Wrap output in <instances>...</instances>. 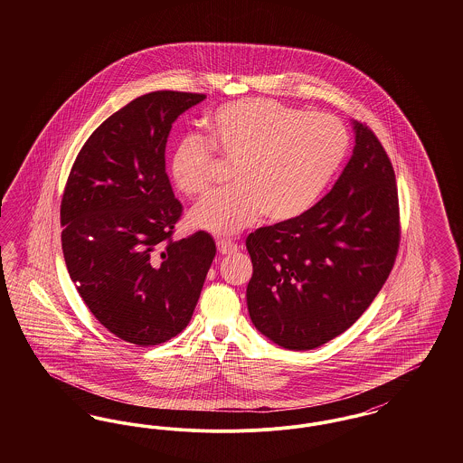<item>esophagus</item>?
Segmentation results:
<instances>
[{
  "label": "esophagus",
  "mask_w": 463,
  "mask_h": 463,
  "mask_svg": "<svg viewBox=\"0 0 463 463\" xmlns=\"http://www.w3.org/2000/svg\"><path fill=\"white\" fill-rule=\"evenodd\" d=\"M217 248H219V251H221L222 255H229V253L238 251V244L231 241V240H219V241H217Z\"/></svg>",
  "instance_id": "obj_1"
}]
</instances>
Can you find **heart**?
Listing matches in <instances>:
<instances>
[{
	"label": "heart",
	"instance_id": "b5f03b06",
	"mask_svg": "<svg viewBox=\"0 0 463 463\" xmlns=\"http://www.w3.org/2000/svg\"><path fill=\"white\" fill-rule=\"evenodd\" d=\"M210 142L185 135L170 172L187 196L210 185L215 151L234 163V185L208 194L189 221L215 234H234L262 213L272 222L300 217L319 199L349 151V133L331 114L295 109L270 99H242L208 119Z\"/></svg>",
	"mask_w": 463,
	"mask_h": 463
}]
</instances>
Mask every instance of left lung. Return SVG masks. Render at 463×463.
Segmentation results:
<instances>
[{
	"label": "left lung",
	"instance_id": "1",
	"mask_svg": "<svg viewBox=\"0 0 463 463\" xmlns=\"http://www.w3.org/2000/svg\"><path fill=\"white\" fill-rule=\"evenodd\" d=\"M354 132L353 156L325 198L246 238L251 323L289 351L316 349L351 328L396 262L394 168L366 125L354 121Z\"/></svg>",
	"mask_w": 463,
	"mask_h": 463
}]
</instances>
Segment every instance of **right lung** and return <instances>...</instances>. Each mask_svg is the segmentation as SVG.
Returning <instances> with one entry per match:
<instances>
[{
    "mask_svg": "<svg viewBox=\"0 0 463 463\" xmlns=\"http://www.w3.org/2000/svg\"><path fill=\"white\" fill-rule=\"evenodd\" d=\"M204 99L172 90L135 99L90 135L67 176L69 276L97 321L140 347L189 325L217 253L204 231L172 238L182 204L165 166L174 121Z\"/></svg>",
    "mask_w": 463,
    "mask_h": 463,
    "instance_id": "right-lung-1",
    "label": "right lung"
}]
</instances>
